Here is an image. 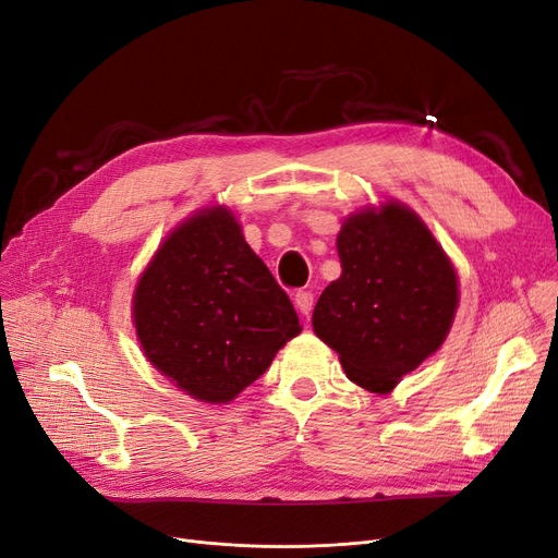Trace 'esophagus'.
Listing matches in <instances>:
<instances>
[{
  "mask_svg": "<svg viewBox=\"0 0 558 558\" xmlns=\"http://www.w3.org/2000/svg\"><path fill=\"white\" fill-rule=\"evenodd\" d=\"M294 303H296L299 313H301L303 317H311V313H313V305H315V296H313L311 292H299V294H296V299H294Z\"/></svg>",
  "mask_w": 558,
  "mask_h": 558,
  "instance_id": "34e87169",
  "label": "esophagus"
}]
</instances>
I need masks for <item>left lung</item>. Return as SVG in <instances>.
I'll list each match as a JSON object with an SVG mask.
<instances>
[{
	"mask_svg": "<svg viewBox=\"0 0 558 558\" xmlns=\"http://www.w3.org/2000/svg\"><path fill=\"white\" fill-rule=\"evenodd\" d=\"M336 243L342 274L322 292L313 328L349 379L386 396L444 344L460 303L458 274L400 202L352 214Z\"/></svg>",
	"mask_w": 558,
	"mask_h": 558,
	"instance_id": "1",
	"label": "left lung"
}]
</instances>
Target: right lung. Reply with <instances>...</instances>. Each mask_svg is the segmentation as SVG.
I'll use <instances>...</instances> for the list:
<instances>
[{"instance_id":"obj_1","label":"right lung","mask_w":558,"mask_h":558,"mask_svg":"<svg viewBox=\"0 0 558 558\" xmlns=\"http://www.w3.org/2000/svg\"><path fill=\"white\" fill-rule=\"evenodd\" d=\"M144 356L183 393L225 404L301 333L294 305L225 206L162 241L133 294Z\"/></svg>"}]
</instances>
